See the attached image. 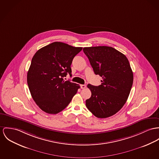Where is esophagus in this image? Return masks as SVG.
I'll return each instance as SVG.
<instances>
[{"instance_id":"obj_1","label":"esophagus","mask_w":159,"mask_h":159,"mask_svg":"<svg viewBox=\"0 0 159 159\" xmlns=\"http://www.w3.org/2000/svg\"><path fill=\"white\" fill-rule=\"evenodd\" d=\"M86 86L85 85H80V88H82V89H85V88Z\"/></svg>"}]
</instances>
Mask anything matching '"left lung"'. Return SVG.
Here are the masks:
<instances>
[{
	"mask_svg": "<svg viewBox=\"0 0 159 159\" xmlns=\"http://www.w3.org/2000/svg\"><path fill=\"white\" fill-rule=\"evenodd\" d=\"M95 74L102 77V84H88L91 96L86 107L96 117L107 118L121 110L129 95L133 73L127 57L107 46L84 48Z\"/></svg>",
	"mask_w": 159,
	"mask_h": 159,
	"instance_id": "left-lung-1",
	"label": "left lung"
}]
</instances>
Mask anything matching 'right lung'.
Masks as SVG:
<instances>
[{"instance_id": "right-lung-1", "label": "right lung", "mask_w": 159, "mask_h": 159, "mask_svg": "<svg viewBox=\"0 0 159 159\" xmlns=\"http://www.w3.org/2000/svg\"><path fill=\"white\" fill-rule=\"evenodd\" d=\"M82 49L55 42L39 49L27 73V83L37 105L44 112L56 114L64 110L80 86L63 77L71 75L74 57Z\"/></svg>"}]
</instances>
